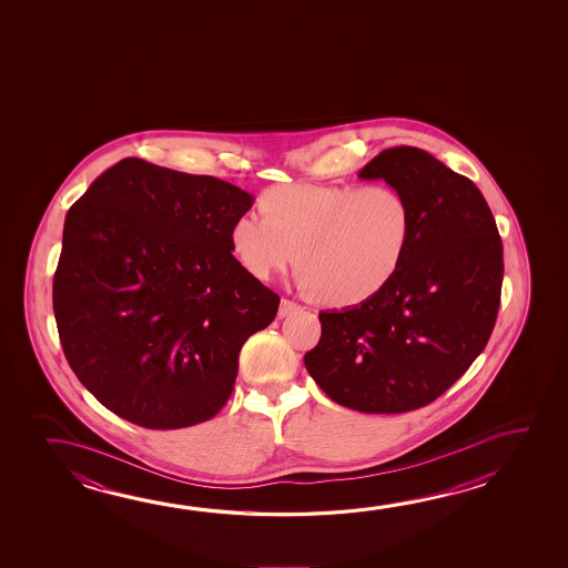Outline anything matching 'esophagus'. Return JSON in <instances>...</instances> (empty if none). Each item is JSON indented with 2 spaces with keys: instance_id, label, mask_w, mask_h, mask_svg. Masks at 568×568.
I'll return each instance as SVG.
<instances>
[{
  "instance_id": "esophagus-1",
  "label": "esophagus",
  "mask_w": 568,
  "mask_h": 568,
  "mask_svg": "<svg viewBox=\"0 0 568 568\" xmlns=\"http://www.w3.org/2000/svg\"><path fill=\"white\" fill-rule=\"evenodd\" d=\"M298 308H301V305H297V303H293V301H288V298H283V301H281L280 316L293 315Z\"/></svg>"
}]
</instances>
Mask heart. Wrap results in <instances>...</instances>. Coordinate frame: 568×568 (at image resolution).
<instances>
[{
    "instance_id": "heart-1",
    "label": "heart",
    "mask_w": 568,
    "mask_h": 568,
    "mask_svg": "<svg viewBox=\"0 0 568 568\" xmlns=\"http://www.w3.org/2000/svg\"><path fill=\"white\" fill-rule=\"evenodd\" d=\"M261 210L235 217L233 255L270 281L297 261V285L338 307L378 295L400 270L414 232L406 195L386 184H288L261 195Z\"/></svg>"
}]
</instances>
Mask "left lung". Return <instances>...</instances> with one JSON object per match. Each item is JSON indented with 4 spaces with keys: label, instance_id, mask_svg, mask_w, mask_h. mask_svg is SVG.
Returning a JSON list of instances; mask_svg holds the SVG:
<instances>
[{
    "label": "left lung",
    "instance_id": "left-lung-1",
    "mask_svg": "<svg viewBox=\"0 0 568 568\" xmlns=\"http://www.w3.org/2000/svg\"><path fill=\"white\" fill-rule=\"evenodd\" d=\"M358 178L406 195L408 252L378 295L318 313L305 366L341 406L402 414L436 400L484 351L501 303L503 243L479 187L424 150H382Z\"/></svg>",
    "mask_w": 568,
    "mask_h": 568
}]
</instances>
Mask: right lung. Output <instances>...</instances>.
<instances>
[{"label":"right lung","mask_w":568,"mask_h":568,"mask_svg":"<svg viewBox=\"0 0 568 568\" xmlns=\"http://www.w3.org/2000/svg\"><path fill=\"white\" fill-rule=\"evenodd\" d=\"M252 204L220 178L124 159L71 205L53 311L69 366L104 408L149 429L224 408L243 343L280 308L232 255Z\"/></svg>","instance_id":"obj_1"}]
</instances>
